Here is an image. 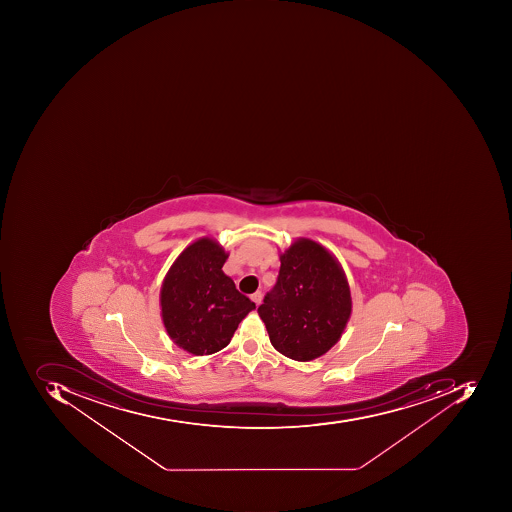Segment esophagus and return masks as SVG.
<instances>
[{"label": "esophagus", "instance_id": "obj_1", "mask_svg": "<svg viewBox=\"0 0 512 512\" xmlns=\"http://www.w3.org/2000/svg\"><path fill=\"white\" fill-rule=\"evenodd\" d=\"M252 301H254L255 304H260L261 300H263V294H261L260 291L254 292V294L251 295Z\"/></svg>", "mask_w": 512, "mask_h": 512}]
</instances>
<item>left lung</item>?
<instances>
[{"label":"left lung","mask_w":512,"mask_h":512,"mask_svg":"<svg viewBox=\"0 0 512 512\" xmlns=\"http://www.w3.org/2000/svg\"><path fill=\"white\" fill-rule=\"evenodd\" d=\"M277 283L258 308L272 346L309 361L340 340L351 317L349 284L340 264L321 244L295 241L280 257Z\"/></svg>","instance_id":"obj_1"}]
</instances>
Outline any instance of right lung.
<instances>
[{
  "label": "right lung",
  "instance_id": "right-lung-1",
  "mask_svg": "<svg viewBox=\"0 0 512 512\" xmlns=\"http://www.w3.org/2000/svg\"><path fill=\"white\" fill-rule=\"evenodd\" d=\"M228 254L211 238L181 252L161 286V315L167 334L184 351L211 355L229 345L254 301L224 274Z\"/></svg>",
  "mask_w": 512,
  "mask_h": 512
}]
</instances>
